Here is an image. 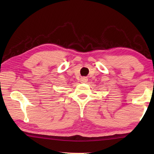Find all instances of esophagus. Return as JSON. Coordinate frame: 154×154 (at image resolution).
Segmentation results:
<instances>
[{"label": "esophagus", "instance_id": "1", "mask_svg": "<svg viewBox=\"0 0 154 154\" xmlns=\"http://www.w3.org/2000/svg\"><path fill=\"white\" fill-rule=\"evenodd\" d=\"M87 81H88V79H87V77H81V79H80L81 83H87Z\"/></svg>", "mask_w": 154, "mask_h": 154}]
</instances>
